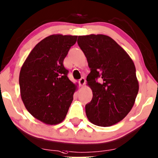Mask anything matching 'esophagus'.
<instances>
[{"label": "esophagus", "instance_id": "obj_1", "mask_svg": "<svg viewBox=\"0 0 158 158\" xmlns=\"http://www.w3.org/2000/svg\"><path fill=\"white\" fill-rule=\"evenodd\" d=\"M79 83L81 85H83L85 83V79L84 78V77H81V78L79 80Z\"/></svg>", "mask_w": 158, "mask_h": 158}]
</instances>
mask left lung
Here are the masks:
<instances>
[{"label":"left lung","mask_w":158,"mask_h":158,"mask_svg":"<svg viewBox=\"0 0 158 158\" xmlns=\"http://www.w3.org/2000/svg\"><path fill=\"white\" fill-rule=\"evenodd\" d=\"M77 44L91 69L87 84L93 98L85 105L88 119L102 127L118 123L131 110L139 91L134 61L121 46L105 35H80Z\"/></svg>","instance_id":"left-lung-1"}]
</instances>
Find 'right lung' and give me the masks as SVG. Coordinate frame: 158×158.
I'll use <instances>...</instances> for the list:
<instances>
[{
  "mask_svg": "<svg viewBox=\"0 0 158 158\" xmlns=\"http://www.w3.org/2000/svg\"><path fill=\"white\" fill-rule=\"evenodd\" d=\"M77 35H52L39 42L19 73L20 94L27 111L44 123L64 120L77 85L67 77L63 61Z\"/></svg>",
  "mask_w": 158,
  "mask_h": 158,
  "instance_id": "obj_1",
  "label": "right lung"
}]
</instances>
